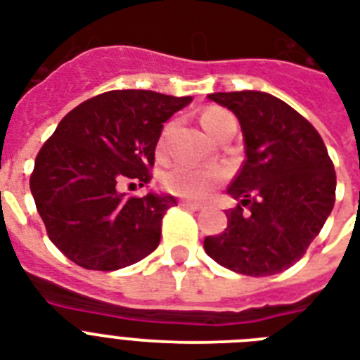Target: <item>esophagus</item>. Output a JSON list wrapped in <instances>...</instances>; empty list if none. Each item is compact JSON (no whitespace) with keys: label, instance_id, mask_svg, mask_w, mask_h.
I'll return each mask as SVG.
<instances>
[{"label":"esophagus","instance_id":"obj_1","mask_svg":"<svg viewBox=\"0 0 360 360\" xmlns=\"http://www.w3.org/2000/svg\"><path fill=\"white\" fill-rule=\"evenodd\" d=\"M181 207H185V209H192V211H200V209H203V205H202V203L186 202V200H183V202H181Z\"/></svg>","mask_w":360,"mask_h":360}]
</instances>
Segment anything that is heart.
<instances>
[{"label": "heart", "mask_w": 360, "mask_h": 360, "mask_svg": "<svg viewBox=\"0 0 360 360\" xmlns=\"http://www.w3.org/2000/svg\"><path fill=\"white\" fill-rule=\"evenodd\" d=\"M228 120H233V117L226 110L217 108V106H211L202 114V124L209 136ZM166 134H168V129L164 130L162 138L158 141V153L164 151ZM222 179H224V172L219 168H194V166L179 164L162 175V185L166 191L175 196L200 200V198L207 196L214 188V185H219Z\"/></svg>", "instance_id": "1"}]
</instances>
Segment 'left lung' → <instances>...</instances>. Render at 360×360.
I'll list each match as a JSON object with an SVG mask.
<instances>
[{
    "instance_id": "left-lung-1",
    "label": "left lung",
    "mask_w": 360,
    "mask_h": 360,
    "mask_svg": "<svg viewBox=\"0 0 360 360\" xmlns=\"http://www.w3.org/2000/svg\"><path fill=\"white\" fill-rule=\"evenodd\" d=\"M237 115L246 160L228 192V228L203 248L222 267L269 276L304 256L336 198V174L312 123L284 101L262 91L213 93Z\"/></svg>"
}]
</instances>
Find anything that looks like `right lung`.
I'll return each instance as SVG.
<instances>
[{"label":"right lung","mask_w":360,"mask_h":360,"mask_svg":"<svg viewBox=\"0 0 360 360\" xmlns=\"http://www.w3.org/2000/svg\"><path fill=\"white\" fill-rule=\"evenodd\" d=\"M147 89H117L70 110L35 158L30 188L53 245L91 271H115L160 243L174 196H127L151 181L162 123L191 104Z\"/></svg>","instance_id":"obj_1"}]
</instances>
